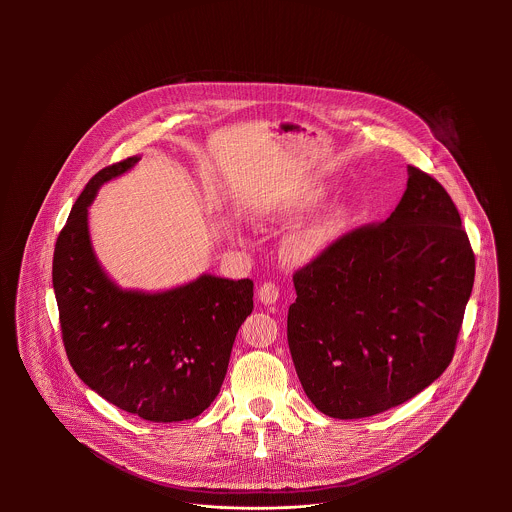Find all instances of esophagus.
Masks as SVG:
<instances>
[{
    "label": "esophagus",
    "instance_id": "1",
    "mask_svg": "<svg viewBox=\"0 0 512 512\" xmlns=\"http://www.w3.org/2000/svg\"><path fill=\"white\" fill-rule=\"evenodd\" d=\"M278 297H280V288H278L276 284H272V282L262 284V286H260V290H258V299H260L262 303H266V305L276 303V301H278Z\"/></svg>",
    "mask_w": 512,
    "mask_h": 512
}]
</instances>
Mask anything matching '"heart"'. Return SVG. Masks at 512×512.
Wrapping results in <instances>:
<instances>
[{
  "label": "heart",
  "instance_id": "1",
  "mask_svg": "<svg viewBox=\"0 0 512 512\" xmlns=\"http://www.w3.org/2000/svg\"><path fill=\"white\" fill-rule=\"evenodd\" d=\"M327 199V191L321 185H303L288 193L280 203L274 207H268L264 211L266 217L272 219H292L301 213H309L315 207L323 205ZM343 228V217L339 213L325 215L321 219L309 222L307 226H301L288 238V254L295 262H309L323 254L333 240L339 236Z\"/></svg>",
  "mask_w": 512,
  "mask_h": 512
}]
</instances>
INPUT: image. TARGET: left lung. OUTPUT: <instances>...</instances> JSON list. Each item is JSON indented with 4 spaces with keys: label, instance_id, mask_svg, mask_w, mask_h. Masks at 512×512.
Returning a JSON list of instances; mask_svg holds the SVG:
<instances>
[{
    "label": "left lung",
    "instance_id": "obj_1",
    "mask_svg": "<svg viewBox=\"0 0 512 512\" xmlns=\"http://www.w3.org/2000/svg\"><path fill=\"white\" fill-rule=\"evenodd\" d=\"M475 280V254L447 191L408 165L394 213L339 236L293 274L288 345L319 412L380 414L449 366Z\"/></svg>",
    "mask_w": 512,
    "mask_h": 512
}]
</instances>
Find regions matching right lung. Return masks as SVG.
<instances>
[{"instance_id": "1", "label": "right lung", "mask_w": 512, "mask_h": 512, "mask_svg": "<svg viewBox=\"0 0 512 512\" xmlns=\"http://www.w3.org/2000/svg\"><path fill=\"white\" fill-rule=\"evenodd\" d=\"M138 155L98 171L74 203L53 256L63 343L78 378L110 404L149 422H181L217 398L236 333L254 309L252 280L203 274L146 293L116 286L92 250L88 207Z\"/></svg>"}]
</instances>
